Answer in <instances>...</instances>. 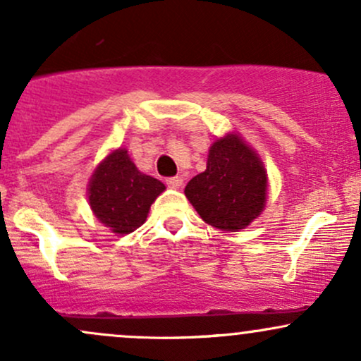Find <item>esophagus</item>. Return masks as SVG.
Here are the masks:
<instances>
[{
    "label": "esophagus",
    "instance_id": "esophagus-1",
    "mask_svg": "<svg viewBox=\"0 0 361 361\" xmlns=\"http://www.w3.org/2000/svg\"><path fill=\"white\" fill-rule=\"evenodd\" d=\"M166 185L169 186V188H180L181 185H183V180H181L180 176H173V178H168L166 180Z\"/></svg>",
    "mask_w": 361,
    "mask_h": 361
}]
</instances>
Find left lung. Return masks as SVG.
I'll use <instances>...</instances> for the list:
<instances>
[{
	"instance_id": "left-lung-1",
	"label": "left lung",
	"mask_w": 361,
	"mask_h": 361,
	"mask_svg": "<svg viewBox=\"0 0 361 361\" xmlns=\"http://www.w3.org/2000/svg\"><path fill=\"white\" fill-rule=\"evenodd\" d=\"M267 188L258 154L238 134H227L210 146L207 169L188 181L185 195L207 224L235 233L263 212Z\"/></svg>"
}]
</instances>
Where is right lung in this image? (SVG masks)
Returning a JSON list of instances; mask_svg holds the SVG:
<instances>
[{
    "label": "right lung",
    "instance_id": "add662e5",
    "mask_svg": "<svg viewBox=\"0 0 361 361\" xmlns=\"http://www.w3.org/2000/svg\"><path fill=\"white\" fill-rule=\"evenodd\" d=\"M164 190L159 180L139 171L127 149H115L91 175L90 207L111 233L130 234L146 222L152 202Z\"/></svg>",
    "mask_w": 361,
    "mask_h": 361
}]
</instances>
